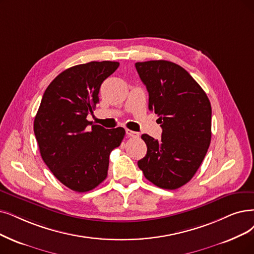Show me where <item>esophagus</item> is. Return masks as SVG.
Returning <instances> with one entry per match:
<instances>
[{"label": "esophagus", "instance_id": "esophagus-1", "mask_svg": "<svg viewBox=\"0 0 254 254\" xmlns=\"http://www.w3.org/2000/svg\"><path fill=\"white\" fill-rule=\"evenodd\" d=\"M126 134H127L129 137H137V136L139 135L138 132H135V131L129 130V129H126Z\"/></svg>", "mask_w": 254, "mask_h": 254}]
</instances>
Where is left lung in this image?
Returning a JSON list of instances; mask_svg holds the SVG:
<instances>
[{
    "mask_svg": "<svg viewBox=\"0 0 254 254\" xmlns=\"http://www.w3.org/2000/svg\"><path fill=\"white\" fill-rule=\"evenodd\" d=\"M149 93V109L159 117L160 139L141 138L147 154L137 161L145 177L158 188L176 190L189 182L203 161L211 138V106L187 70L167 60L136 63Z\"/></svg>",
    "mask_w": 254,
    "mask_h": 254,
    "instance_id": "obj_1",
    "label": "left lung"
}]
</instances>
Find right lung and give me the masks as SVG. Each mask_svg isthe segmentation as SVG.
<instances>
[{
  "instance_id": "add662e5",
  "label": "right lung",
  "mask_w": 254,
  "mask_h": 254,
  "mask_svg": "<svg viewBox=\"0 0 254 254\" xmlns=\"http://www.w3.org/2000/svg\"><path fill=\"white\" fill-rule=\"evenodd\" d=\"M116 62H92L60 73L47 87L34 119V134L45 164L68 189L97 188L107 177L110 152L125 129H105L86 120L99 102L103 81L115 73Z\"/></svg>"
}]
</instances>
